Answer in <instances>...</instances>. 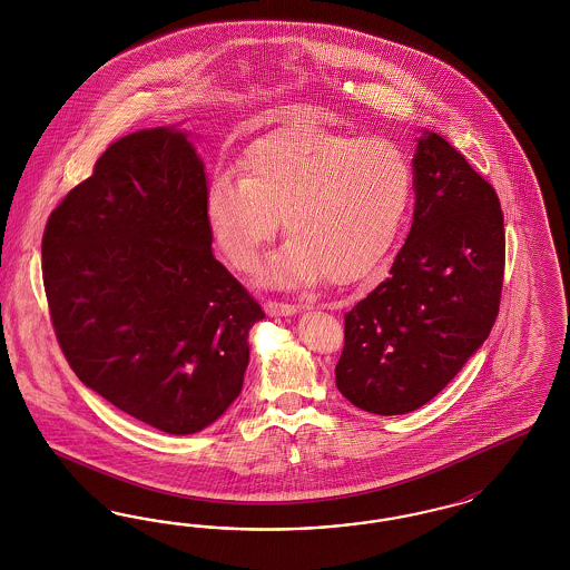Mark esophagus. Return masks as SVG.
<instances>
[{
  "label": "esophagus",
  "mask_w": 570,
  "mask_h": 570,
  "mask_svg": "<svg viewBox=\"0 0 570 570\" xmlns=\"http://www.w3.org/2000/svg\"><path fill=\"white\" fill-rule=\"evenodd\" d=\"M301 307L298 305H291V303H284V301H267L265 303V312L267 315H293L298 312Z\"/></svg>",
  "instance_id": "1"
}]
</instances>
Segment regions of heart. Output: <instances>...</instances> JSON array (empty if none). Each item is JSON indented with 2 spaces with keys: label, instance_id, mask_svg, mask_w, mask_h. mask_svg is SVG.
<instances>
[{
  "label": "heart",
  "instance_id": "1",
  "mask_svg": "<svg viewBox=\"0 0 570 570\" xmlns=\"http://www.w3.org/2000/svg\"><path fill=\"white\" fill-rule=\"evenodd\" d=\"M413 197L406 156L383 138L293 124L256 138L239 177L218 173L206 191V220L218 250L255 272L284 223L291 237L274 256V284L324 277L354 284L390 253Z\"/></svg>",
  "mask_w": 570,
  "mask_h": 570
}]
</instances>
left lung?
<instances>
[{
  "instance_id": "obj_1",
  "label": "left lung",
  "mask_w": 570,
  "mask_h": 570,
  "mask_svg": "<svg viewBox=\"0 0 570 570\" xmlns=\"http://www.w3.org/2000/svg\"><path fill=\"white\" fill-rule=\"evenodd\" d=\"M413 227L390 277L345 314L336 387L366 413L428 404L489 338L499 315L505 229L491 183L446 138L413 159Z\"/></svg>"
}]
</instances>
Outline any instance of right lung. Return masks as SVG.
Masks as SVG:
<instances>
[{"label":"right lung","instance_id":"obj_1","mask_svg":"<svg viewBox=\"0 0 570 570\" xmlns=\"http://www.w3.org/2000/svg\"><path fill=\"white\" fill-rule=\"evenodd\" d=\"M204 164L175 128L121 137L50 213L41 274L79 381L159 432L229 409L265 314L213 256Z\"/></svg>","mask_w":570,"mask_h":570}]
</instances>
